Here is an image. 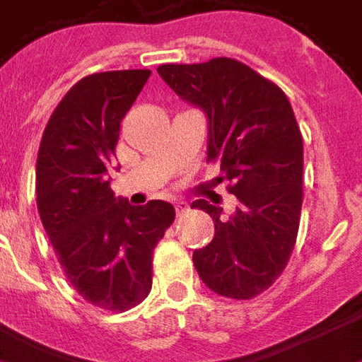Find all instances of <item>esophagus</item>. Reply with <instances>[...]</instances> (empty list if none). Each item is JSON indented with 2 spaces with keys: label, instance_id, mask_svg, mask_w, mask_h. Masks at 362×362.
<instances>
[{
  "label": "esophagus",
  "instance_id": "esophagus-1",
  "mask_svg": "<svg viewBox=\"0 0 362 362\" xmlns=\"http://www.w3.org/2000/svg\"><path fill=\"white\" fill-rule=\"evenodd\" d=\"M174 209H176V215H184V213L188 211V204L182 202V199H176L174 202Z\"/></svg>",
  "mask_w": 362,
  "mask_h": 362
}]
</instances>
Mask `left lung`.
Wrapping results in <instances>:
<instances>
[{
	"label": "left lung",
	"instance_id": "obj_1",
	"mask_svg": "<svg viewBox=\"0 0 362 362\" xmlns=\"http://www.w3.org/2000/svg\"><path fill=\"white\" fill-rule=\"evenodd\" d=\"M163 81L207 118V158H217L238 207L196 199L209 213L213 240L194 252L199 279L213 293L252 298L287 266L303 207V135L285 93L230 58L157 69Z\"/></svg>",
	"mask_w": 362,
	"mask_h": 362
}]
</instances>
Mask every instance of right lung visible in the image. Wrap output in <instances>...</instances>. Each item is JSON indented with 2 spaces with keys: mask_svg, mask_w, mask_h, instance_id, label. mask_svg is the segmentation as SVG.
Returning <instances> with one entry per match:
<instances>
[{
  "mask_svg": "<svg viewBox=\"0 0 362 362\" xmlns=\"http://www.w3.org/2000/svg\"><path fill=\"white\" fill-rule=\"evenodd\" d=\"M149 69L104 71L67 90L44 129L36 158V204L71 287L103 310L124 312L151 291L153 250L174 207H135L110 188L119 122Z\"/></svg>",
  "mask_w": 362,
  "mask_h": 362,
  "instance_id": "add662e5",
  "label": "right lung"
}]
</instances>
